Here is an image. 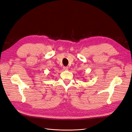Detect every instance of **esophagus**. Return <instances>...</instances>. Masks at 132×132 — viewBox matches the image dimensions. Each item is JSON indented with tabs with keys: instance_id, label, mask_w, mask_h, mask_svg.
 <instances>
[{
	"instance_id": "obj_1",
	"label": "esophagus",
	"mask_w": 132,
	"mask_h": 132,
	"mask_svg": "<svg viewBox=\"0 0 132 132\" xmlns=\"http://www.w3.org/2000/svg\"><path fill=\"white\" fill-rule=\"evenodd\" d=\"M63 69L64 70H67L68 69V68L67 67H63Z\"/></svg>"
}]
</instances>
